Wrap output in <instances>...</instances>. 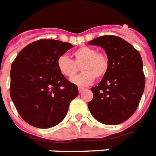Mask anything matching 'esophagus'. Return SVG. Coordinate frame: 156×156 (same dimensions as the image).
<instances>
[{"label": "esophagus", "instance_id": "34e87169", "mask_svg": "<svg viewBox=\"0 0 156 156\" xmlns=\"http://www.w3.org/2000/svg\"><path fill=\"white\" fill-rule=\"evenodd\" d=\"M86 89L85 88H83V87H79L78 88V91H79V93H82L83 92V91H84V90H85Z\"/></svg>", "mask_w": 156, "mask_h": 156}]
</instances>
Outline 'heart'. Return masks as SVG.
<instances>
[{
  "label": "heart",
  "instance_id": "b5f03b06",
  "mask_svg": "<svg viewBox=\"0 0 156 156\" xmlns=\"http://www.w3.org/2000/svg\"><path fill=\"white\" fill-rule=\"evenodd\" d=\"M73 61L68 56L62 55L56 61V66L60 73L68 78H72L81 66L83 73L71 79L73 84L83 87L87 86L95 78H103L108 70L109 61L103 52H97L93 48L83 46L73 53Z\"/></svg>",
  "mask_w": 156,
  "mask_h": 156
}]
</instances>
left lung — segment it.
I'll return each mask as SVG.
<instances>
[{
  "mask_svg": "<svg viewBox=\"0 0 156 156\" xmlns=\"http://www.w3.org/2000/svg\"><path fill=\"white\" fill-rule=\"evenodd\" d=\"M88 44L103 48L109 61L106 74L91 87L93 99L88 108L104 125L122 123L134 113L144 91L142 57L129 43L116 35L97 37Z\"/></svg>",
  "mask_w": 156,
  "mask_h": 156,
  "instance_id": "1",
  "label": "left lung"
}]
</instances>
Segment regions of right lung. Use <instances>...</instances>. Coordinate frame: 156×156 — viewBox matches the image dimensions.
I'll use <instances>...</instances> for the list:
<instances>
[{
	"mask_svg": "<svg viewBox=\"0 0 156 156\" xmlns=\"http://www.w3.org/2000/svg\"><path fill=\"white\" fill-rule=\"evenodd\" d=\"M73 46L56 40H40L26 46L11 65L10 97L29 125L48 129L58 125L78 87L58 70L56 61Z\"/></svg>",
	"mask_w": 156,
	"mask_h": 156,
	"instance_id": "add662e5",
	"label": "right lung"
}]
</instances>
